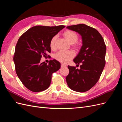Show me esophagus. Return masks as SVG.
I'll use <instances>...</instances> for the list:
<instances>
[{"mask_svg":"<svg viewBox=\"0 0 122 122\" xmlns=\"http://www.w3.org/2000/svg\"><path fill=\"white\" fill-rule=\"evenodd\" d=\"M66 67V65L64 64H61V67Z\"/></svg>","mask_w":122,"mask_h":122,"instance_id":"obj_1","label":"esophagus"}]
</instances>
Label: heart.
Here are the masks:
<instances>
[{
	"label": "heart",
	"mask_w": 122,
	"mask_h": 122,
	"mask_svg": "<svg viewBox=\"0 0 122 122\" xmlns=\"http://www.w3.org/2000/svg\"><path fill=\"white\" fill-rule=\"evenodd\" d=\"M63 36L69 43L72 44L73 47L75 49H78L79 47V43L77 42L78 39V35L75 31L71 30H67L63 32ZM57 39V36H54L51 38L49 45L52 50L55 49V43ZM75 56V53L73 51H58L54 55L55 60L62 63H67L71 60Z\"/></svg>",
	"instance_id": "heart-1"
}]
</instances>
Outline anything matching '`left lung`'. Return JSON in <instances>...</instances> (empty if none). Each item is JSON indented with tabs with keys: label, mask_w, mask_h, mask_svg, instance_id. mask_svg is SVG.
Listing matches in <instances>:
<instances>
[{
	"label": "left lung",
	"mask_w": 122,
	"mask_h": 122,
	"mask_svg": "<svg viewBox=\"0 0 122 122\" xmlns=\"http://www.w3.org/2000/svg\"><path fill=\"white\" fill-rule=\"evenodd\" d=\"M67 28L82 36V46L74 62L81 64L80 69L68 66L69 73L66 81L71 90L85 92L99 80L105 65L106 47L102 36L95 28L84 24L69 26Z\"/></svg>",
	"instance_id": "8db88e82"
}]
</instances>
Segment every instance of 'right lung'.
I'll return each instance as SVG.
<instances>
[{
  "instance_id": "add662e5",
  "label": "right lung",
  "mask_w": 122,
  "mask_h": 122,
  "mask_svg": "<svg viewBox=\"0 0 122 122\" xmlns=\"http://www.w3.org/2000/svg\"><path fill=\"white\" fill-rule=\"evenodd\" d=\"M65 27L36 26L19 38L15 51L14 61L17 75L24 86L30 91L39 92L50 86L52 73L61 68L60 62L51 60L48 64L41 62L51 52L49 43L53 36Z\"/></svg>"
}]
</instances>
